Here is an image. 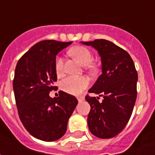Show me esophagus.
I'll return each instance as SVG.
<instances>
[{
    "label": "esophagus",
    "mask_w": 155,
    "mask_h": 155,
    "mask_svg": "<svg viewBox=\"0 0 155 155\" xmlns=\"http://www.w3.org/2000/svg\"><path fill=\"white\" fill-rule=\"evenodd\" d=\"M77 100L79 102H81V101H84V97H77Z\"/></svg>",
    "instance_id": "esophagus-1"
}]
</instances>
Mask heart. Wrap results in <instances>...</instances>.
Segmentation results:
<instances>
[{
  "label": "heart",
  "mask_w": 155,
  "mask_h": 155,
  "mask_svg": "<svg viewBox=\"0 0 155 155\" xmlns=\"http://www.w3.org/2000/svg\"><path fill=\"white\" fill-rule=\"evenodd\" d=\"M70 53L84 65L90 64L93 61V54L88 48L84 46H75L71 49ZM88 68L91 69V66L88 65ZM54 69L59 76H61L64 74V61L61 56H57L55 58ZM89 83V80L84 76L71 75L65 78L61 82V89L64 92L71 94H80L84 89L88 87Z\"/></svg>",
  "instance_id": "heart-1"
}]
</instances>
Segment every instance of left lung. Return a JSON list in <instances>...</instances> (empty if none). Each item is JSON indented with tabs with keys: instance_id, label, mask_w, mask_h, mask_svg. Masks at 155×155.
Masks as SVG:
<instances>
[{
	"instance_id": "left-lung-1",
	"label": "left lung",
	"mask_w": 155,
	"mask_h": 155,
	"mask_svg": "<svg viewBox=\"0 0 155 155\" xmlns=\"http://www.w3.org/2000/svg\"><path fill=\"white\" fill-rule=\"evenodd\" d=\"M96 49L101 57L102 74L89 90L103 96H85L91 105L88 126L94 136L110 139L124 130L133 112L137 97L138 73L126 51L104 39L82 42Z\"/></svg>"
}]
</instances>
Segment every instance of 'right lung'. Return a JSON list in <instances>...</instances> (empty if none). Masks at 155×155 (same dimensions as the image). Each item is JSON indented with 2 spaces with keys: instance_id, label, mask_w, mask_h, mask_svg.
I'll return each instance as SVG.
<instances>
[{
  "instance_id": "right-lung-1",
  "label": "right lung",
  "mask_w": 155,
  "mask_h": 155,
  "mask_svg": "<svg viewBox=\"0 0 155 155\" xmlns=\"http://www.w3.org/2000/svg\"><path fill=\"white\" fill-rule=\"evenodd\" d=\"M71 42L45 40L34 45L19 60L15 70L13 90L20 120L36 139L54 141L67 130L69 118L77 105L74 95L64 91L50 97L56 90L54 69L56 54Z\"/></svg>"
}]
</instances>
